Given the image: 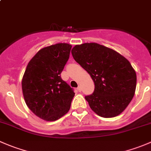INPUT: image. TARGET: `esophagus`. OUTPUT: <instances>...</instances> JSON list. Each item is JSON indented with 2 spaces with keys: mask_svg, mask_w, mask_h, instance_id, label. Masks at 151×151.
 Instances as JSON below:
<instances>
[{
  "mask_svg": "<svg viewBox=\"0 0 151 151\" xmlns=\"http://www.w3.org/2000/svg\"><path fill=\"white\" fill-rule=\"evenodd\" d=\"M77 90H78V91H80V92H81V91H82V87L80 86V85H79L78 88H77Z\"/></svg>",
  "mask_w": 151,
  "mask_h": 151,
  "instance_id": "obj_1",
  "label": "esophagus"
}]
</instances>
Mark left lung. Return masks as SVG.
Segmentation results:
<instances>
[{
    "mask_svg": "<svg viewBox=\"0 0 151 151\" xmlns=\"http://www.w3.org/2000/svg\"><path fill=\"white\" fill-rule=\"evenodd\" d=\"M71 54L94 82L93 93L85 97L91 109L103 118L120 115L136 90V72L129 60L115 50L96 43L76 45Z\"/></svg>",
    "mask_w": 151,
    "mask_h": 151,
    "instance_id": "1",
    "label": "left lung"
}]
</instances>
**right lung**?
<instances>
[{
    "instance_id": "obj_1",
    "label": "right lung",
    "mask_w": 151,
    "mask_h": 151,
    "mask_svg": "<svg viewBox=\"0 0 151 151\" xmlns=\"http://www.w3.org/2000/svg\"><path fill=\"white\" fill-rule=\"evenodd\" d=\"M71 45L60 43L39 50L30 60L22 80L25 103L42 119L54 121L68 112L74 89L60 77Z\"/></svg>"
}]
</instances>
